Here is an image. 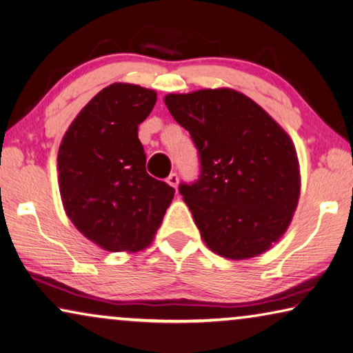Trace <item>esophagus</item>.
I'll return each mask as SVG.
<instances>
[{"label": "esophagus", "mask_w": 353, "mask_h": 353, "mask_svg": "<svg viewBox=\"0 0 353 353\" xmlns=\"http://www.w3.org/2000/svg\"><path fill=\"white\" fill-rule=\"evenodd\" d=\"M166 182L170 183L171 187H174L176 190H177V185H179V176L176 174V172H171L170 176H168V179H166Z\"/></svg>", "instance_id": "esophagus-1"}]
</instances>
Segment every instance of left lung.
<instances>
[{
	"label": "left lung",
	"instance_id": "1",
	"mask_svg": "<svg viewBox=\"0 0 353 353\" xmlns=\"http://www.w3.org/2000/svg\"><path fill=\"white\" fill-rule=\"evenodd\" d=\"M165 105L198 148L201 176L179 192L207 247L234 261L265 253L288 231L299 204L292 139L231 88L168 94Z\"/></svg>",
	"mask_w": 353,
	"mask_h": 353
}]
</instances>
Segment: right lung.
<instances>
[{"mask_svg":"<svg viewBox=\"0 0 353 353\" xmlns=\"http://www.w3.org/2000/svg\"><path fill=\"white\" fill-rule=\"evenodd\" d=\"M157 92L113 83L96 94L64 133L58 150L65 215L106 251L135 253L152 243L176 190L146 172L138 125Z\"/></svg>","mask_w":353,"mask_h":353,"instance_id":"1","label":"right lung"}]
</instances>
